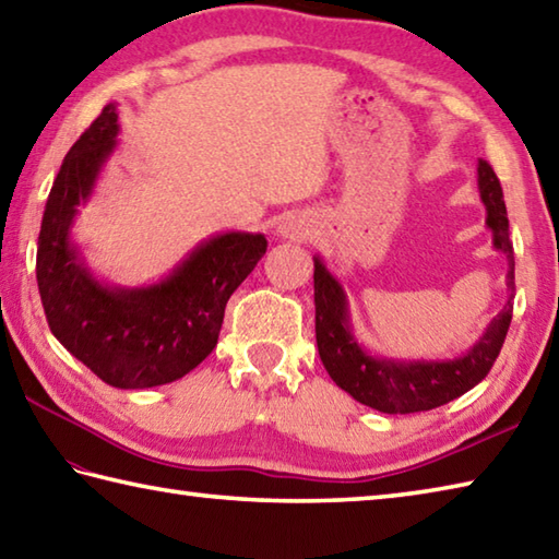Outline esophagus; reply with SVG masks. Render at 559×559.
<instances>
[{
	"mask_svg": "<svg viewBox=\"0 0 559 559\" xmlns=\"http://www.w3.org/2000/svg\"><path fill=\"white\" fill-rule=\"evenodd\" d=\"M281 235L283 237H290V239H305V237H310V233H312V225H310V221L308 217H302V215H290V217H286V221L281 223Z\"/></svg>",
	"mask_w": 559,
	"mask_h": 559,
	"instance_id": "1",
	"label": "esophagus"
}]
</instances>
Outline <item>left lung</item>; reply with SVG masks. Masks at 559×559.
I'll list each match as a JSON object with an SVG mask.
<instances>
[{"label":"left lung","mask_w":559,"mask_h":559,"mask_svg":"<svg viewBox=\"0 0 559 559\" xmlns=\"http://www.w3.org/2000/svg\"><path fill=\"white\" fill-rule=\"evenodd\" d=\"M479 199L487 207V227L495 247L509 259V288H513V247L509 239V217L504 193L495 169L485 159L477 167ZM513 305L507 302L479 342L461 358L451 360H395L370 356L360 346L352 324L344 288L320 257H314V334L326 373L356 402L385 414L426 412L473 390L485 380L504 346Z\"/></svg>","instance_id":"obj_1"}]
</instances>
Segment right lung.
Instances as JSON below:
<instances>
[{
    "instance_id": "obj_1",
    "label": "right lung",
    "mask_w": 559,
    "mask_h": 559,
    "mask_svg": "<svg viewBox=\"0 0 559 559\" xmlns=\"http://www.w3.org/2000/svg\"><path fill=\"white\" fill-rule=\"evenodd\" d=\"M116 135V104H108L62 159L40 223L36 278L55 338L108 385L138 390L183 378L213 352L229 295L266 254V237L215 235L147 288L98 283L70 229Z\"/></svg>"
}]
</instances>
